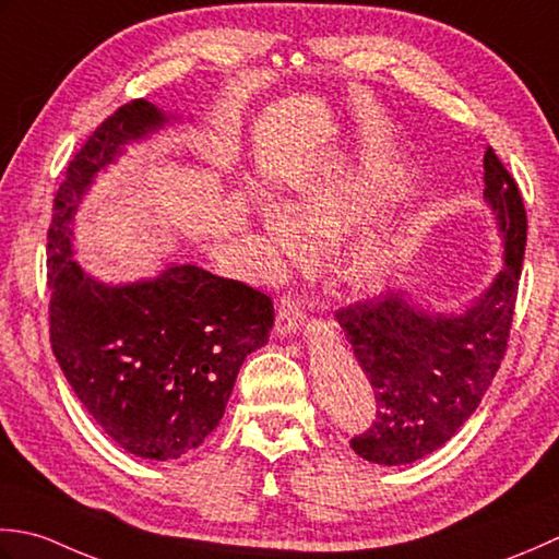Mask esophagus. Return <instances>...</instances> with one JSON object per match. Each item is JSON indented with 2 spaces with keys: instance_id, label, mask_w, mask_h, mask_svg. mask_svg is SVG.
Returning a JSON list of instances; mask_svg holds the SVG:
<instances>
[{
  "instance_id": "1",
  "label": "esophagus",
  "mask_w": 559,
  "mask_h": 559,
  "mask_svg": "<svg viewBox=\"0 0 559 559\" xmlns=\"http://www.w3.org/2000/svg\"><path fill=\"white\" fill-rule=\"evenodd\" d=\"M304 318H306V313L301 309V301L296 299V296H292V292L282 294L280 301H277V318H275L277 335L292 333V330L301 325Z\"/></svg>"
}]
</instances>
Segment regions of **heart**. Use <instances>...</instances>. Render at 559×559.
I'll return each instance as SVG.
<instances>
[{
  "label": "heart",
  "instance_id": "heart-1",
  "mask_svg": "<svg viewBox=\"0 0 559 559\" xmlns=\"http://www.w3.org/2000/svg\"><path fill=\"white\" fill-rule=\"evenodd\" d=\"M397 188H401L397 180L385 170L330 168L313 178L289 204L292 221L277 207L263 212L265 243L272 253H296L299 250L296 231L313 248L333 243L337 236L369 222L395 195ZM401 253V238L385 231L373 234L349 250L340 265V275L352 287L373 289L391 275Z\"/></svg>",
  "mask_w": 559,
  "mask_h": 559
}]
</instances>
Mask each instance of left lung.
Returning <instances> with one entry per match:
<instances>
[{
	"mask_svg": "<svg viewBox=\"0 0 559 559\" xmlns=\"http://www.w3.org/2000/svg\"><path fill=\"white\" fill-rule=\"evenodd\" d=\"M483 166L507 267L480 301L435 316L389 289L335 313L376 397L369 429L349 441L371 463L405 465L443 447L480 405L507 355L528 219L516 180L492 146Z\"/></svg>",
	"mask_w": 559,
	"mask_h": 559,
	"instance_id": "obj_1",
	"label": "left lung"
}]
</instances>
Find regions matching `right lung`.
Returning <instances> with one entry per match:
<instances>
[{"instance_id":"obj_1","label":"right lung","mask_w":559,"mask_h":559,"mask_svg":"<svg viewBox=\"0 0 559 559\" xmlns=\"http://www.w3.org/2000/svg\"><path fill=\"white\" fill-rule=\"evenodd\" d=\"M164 120L144 98L110 112L67 166L48 229L57 364L106 435L154 461L180 459L219 425L238 369L275 323L267 294L195 265L106 287L72 260V214L91 178Z\"/></svg>"}]
</instances>
